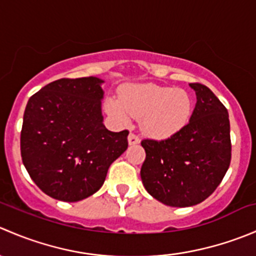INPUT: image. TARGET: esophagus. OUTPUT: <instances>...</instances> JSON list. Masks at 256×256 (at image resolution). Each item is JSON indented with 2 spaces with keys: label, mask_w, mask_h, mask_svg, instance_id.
<instances>
[{
  "label": "esophagus",
  "mask_w": 256,
  "mask_h": 256,
  "mask_svg": "<svg viewBox=\"0 0 256 256\" xmlns=\"http://www.w3.org/2000/svg\"><path fill=\"white\" fill-rule=\"evenodd\" d=\"M128 144H138L140 142V138H138L135 134H130L128 138Z\"/></svg>",
  "instance_id": "esophagus-1"
}]
</instances>
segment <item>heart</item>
Listing matches in <instances>:
<instances>
[{"instance_id":"b5f03b06","label":"heart","mask_w":256,"mask_h":256,"mask_svg":"<svg viewBox=\"0 0 256 256\" xmlns=\"http://www.w3.org/2000/svg\"><path fill=\"white\" fill-rule=\"evenodd\" d=\"M105 112L118 125L128 126L131 116L141 118V130L154 140H167L190 122L193 100L186 90L156 84L128 85L120 99L108 98Z\"/></svg>"}]
</instances>
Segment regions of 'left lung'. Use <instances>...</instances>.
Instances as JSON below:
<instances>
[{"mask_svg": "<svg viewBox=\"0 0 256 256\" xmlns=\"http://www.w3.org/2000/svg\"><path fill=\"white\" fill-rule=\"evenodd\" d=\"M197 102L188 125L171 138L144 140L141 180L147 192L170 207H192L216 190L230 164V124L209 88L190 84Z\"/></svg>", "mask_w": 256, "mask_h": 256, "instance_id": "1", "label": "left lung"}]
</instances>
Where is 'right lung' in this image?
Listing matches in <instances>:
<instances>
[{"mask_svg":"<svg viewBox=\"0 0 256 256\" xmlns=\"http://www.w3.org/2000/svg\"><path fill=\"white\" fill-rule=\"evenodd\" d=\"M104 80L59 79L30 98L20 154L33 182L54 200L78 202L100 190L110 164L128 148V131L104 125Z\"/></svg>","mask_w":256,"mask_h":256,"instance_id":"right-lung-1","label":"right lung"}]
</instances>
